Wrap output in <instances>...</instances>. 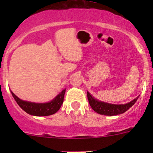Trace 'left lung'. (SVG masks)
I'll list each match as a JSON object with an SVG mask.
<instances>
[{"mask_svg":"<svg viewBox=\"0 0 153 153\" xmlns=\"http://www.w3.org/2000/svg\"><path fill=\"white\" fill-rule=\"evenodd\" d=\"M138 96L136 98L131 101L130 102L125 104H109V103L104 102L95 98L89 92H87V98L89 101V105L91 106L92 109L97 113L100 115H117L122 114L127 111L131 106H132L136 102L138 98Z\"/></svg>","mask_w":153,"mask_h":153,"instance_id":"8db88e82","label":"left lung"}]
</instances>
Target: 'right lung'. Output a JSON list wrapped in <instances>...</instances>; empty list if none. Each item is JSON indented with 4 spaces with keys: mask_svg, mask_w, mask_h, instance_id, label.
Segmentation results:
<instances>
[{
    "mask_svg": "<svg viewBox=\"0 0 153 153\" xmlns=\"http://www.w3.org/2000/svg\"><path fill=\"white\" fill-rule=\"evenodd\" d=\"M65 92L66 89H63L53 100L47 103H35L23 101L17 97L12 91L11 93L17 104L27 113L34 116H48V115H53L59 110L64 102Z\"/></svg>",
    "mask_w": 153,
    "mask_h": 153,
    "instance_id": "1",
    "label": "right lung"
}]
</instances>
